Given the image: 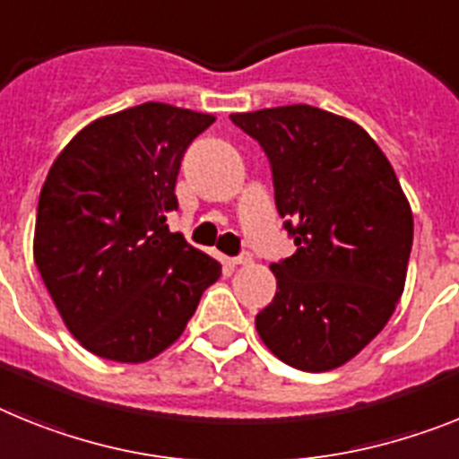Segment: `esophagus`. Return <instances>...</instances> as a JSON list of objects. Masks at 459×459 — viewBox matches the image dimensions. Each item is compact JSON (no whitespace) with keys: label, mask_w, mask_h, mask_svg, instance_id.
<instances>
[{"label":"esophagus","mask_w":459,"mask_h":459,"mask_svg":"<svg viewBox=\"0 0 459 459\" xmlns=\"http://www.w3.org/2000/svg\"><path fill=\"white\" fill-rule=\"evenodd\" d=\"M235 265H249L252 263V254H240L238 258H233Z\"/></svg>","instance_id":"obj_1"}]
</instances>
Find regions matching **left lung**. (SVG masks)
<instances>
[{"label":"left lung","instance_id":"8db88e82","mask_svg":"<svg viewBox=\"0 0 459 459\" xmlns=\"http://www.w3.org/2000/svg\"><path fill=\"white\" fill-rule=\"evenodd\" d=\"M230 119L268 154L277 210L296 242L293 256L270 265L277 293L258 312V334L290 368H342L400 302L411 205L381 147L353 119L307 103Z\"/></svg>","mask_w":459,"mask_h":459}]
</instances>
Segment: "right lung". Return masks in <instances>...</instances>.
<instances>
[{
	"mask_svg": "<svg viewBox=\"0 0 459 459\" xmlns=\"http://www.w3.org/2000/svg\"><path fill=\"white\" fill-rule=\"evenodd\" d=\"M212 122L141 103L90 122L48 170L34 263L64 325L94 356L157 358L221 277V263L166 224L182 154Z\"/></svg>",
	"mask_w": 459,
	"mask_h": 459,
	"instance_id": "1",
	"label": "right lung"
}]
</instances>
